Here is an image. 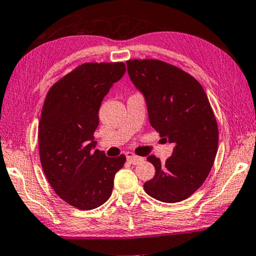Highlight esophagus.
<instances>
[{"label":"esophagus","instance_id":"obj_1","mask_svg":"<svg viewBox=\"0 0 256 256\" xmlns=\"http://www.w3.org/2000/svg\"><path fill=\"white\" fill-rule=\"evenodd\" d=\"M126 156H127L128 162H130L132 164H138V162H140V161L144 160V158H142V156L134 154V153H132V152L126 153Z\"/></svg>","mask_w":256,"mask_h":256}]
</instances>
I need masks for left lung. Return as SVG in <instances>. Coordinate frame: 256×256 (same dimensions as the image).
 <instances>
[{
    "label": "left lung",
    "mask_w": 256,
    "mask_h": 256,
    "mask_svg": "<svg viewBox=\"0 0 256 256\" xmlns=\"http://www.w3.org/2000/svg\"><path fill=\"white\" fill-rule=\"evenodd\" d=\"M127 68L145 97L151 126L174 144L164 162L148 156L156 175L144 190L160 202H182L202 186L218 152V128L210 100L194 76L166 62L132 60Z\"/></svg>",
    "instance_id": "left-lung-1"
}]
</instances>
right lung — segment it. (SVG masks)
<instances>
[{
  "mask_svg": "<svg viewBox=\"0 0 256 256\" xmlns=\"http://www.w3.org/2000/svg\"><path fill=\"white\" fill-rule=\"evenodd\" d=\"M126 72L124 62H84L46 94L38 122L41 166L54 191L80 210L100 207L112 194L126 156L95 150L102 100Z\"/></svg>",
  "mask_w": 256,
  "mask_h": 256,
  "instance_id": "obj_1",
  "label": "right lung"
}]
</instances>
